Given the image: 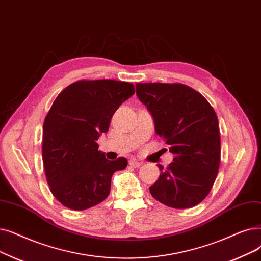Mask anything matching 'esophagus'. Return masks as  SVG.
Here are the masks:
<instances>
[{"mask_svg": "<svg viewBox=\"0 0 261 261\" xmlns=\"http://www.w3.org/2000/svg\"><path fill=\"white\" fill-rule=\"evenodd\" d=\"M129 165H130L131 167L138 168V167L142 166V163H141V162H139V161H137V160H130V161H129Z\"/></svg>", "mask_w": 261, "mask_h": 261, "instance_id": "esophagus-1", "label": "esophagus"}]
</instances>
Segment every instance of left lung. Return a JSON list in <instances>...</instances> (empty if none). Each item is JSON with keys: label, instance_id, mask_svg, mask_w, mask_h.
Wrapping results in <instances>:
<instances>
[{"label": "left lung", "instance_id": "1", "mask_svg": "<svg viewBox=\"0 0 261 261\" xmlns=\"http://www.w3.org/2000/svg\"><path fill=\"white\" fill-rule=\"evenodd\" d=\"M137 95L153 117L159 137L175 156L149 188L153 198L176 208H192L207 197L221 159L219 120L201 94L185 84L137 83Z\"/></svg>", "mask_w": 261, "mask_h": 261}]
</instances>
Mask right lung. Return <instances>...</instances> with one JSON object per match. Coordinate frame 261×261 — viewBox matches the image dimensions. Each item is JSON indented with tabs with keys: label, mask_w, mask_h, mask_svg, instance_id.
<instances>
[{
	"label": "right lung",
	"mask_w": 261,
	"mask_h": 261,
	"mask_svg": "<svg viewBox=\"0 0 261 261\" xmlns=\"http://www.w3.org/2000/svg\"><path fill=\"white\" fill-rule=\"evenodd\" d=\"M134 92L128 82L81 80L54 100L43 122L42 161L52 194L65 207L80 211L103 201L113 174L127 167L126 158L108 160L96 141Z\"/></svg>",
	"instance_id": "add662e5"
}]
</instances>
